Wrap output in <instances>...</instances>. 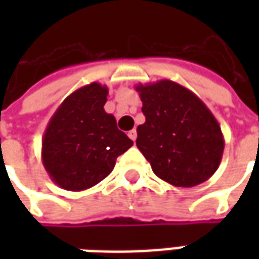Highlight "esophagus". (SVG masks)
I'll return each mask as SVG.
<instances>
[{
    "instance_id": "34e87169",
    "label": "esophagus",
    "mask_w": 259,
    "mask_h": 259,
    "mask_svg": "<svg viewBox=\"0 0 259 259\" xmlns=\"http://www.w3.org/2000/svg\"><path fill=\"white\" fill-rule=\"evenodd\" d=\"M127 136H129V137H130V139H132V140L136 141V139H137V132H136V129L130 130L129 133H127Z\"/></svg>"
}]
</instances>
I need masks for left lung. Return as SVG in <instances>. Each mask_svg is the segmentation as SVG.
I'll list each match as a JSON object with an SVG mask.
<instances>
[{"label":"left lung","instance_id":"obj_1","mask_svg":"<svg viewBox=\"0 0 259 259\" xmlns=\"http://www.w3.org/2000/svg\"><path fill=\"white\" fill-rule=\"evenodd\" d=\"M146 122L136 144L159 179L194 187L217 172L225 140L217 118L193 91L172 80L137 84Z\"/></svg>","mask_w":259,"mask_h":259}]
</instances>
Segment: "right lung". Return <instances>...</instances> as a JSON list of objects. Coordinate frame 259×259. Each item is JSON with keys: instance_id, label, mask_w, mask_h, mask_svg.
<instances>
[{"instance_id": "1", "label": "right lung", "mask_w": 259, "mask_h": 259, "mask_svg": "<svg viewBox=\"0 0 259 259\" xmlns=\"http://www.w3.org/2000/svg\"><path fill=\"white\" fill-rule=\"evenodd\" d=\"M108 87L83 85L64 100L42 136V165L55 185L87 190L111 174L116 158L133 146L105 112Z\"/></svg>"}]
</instances>
